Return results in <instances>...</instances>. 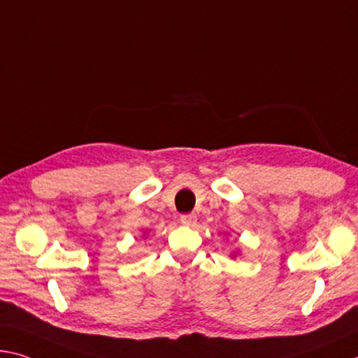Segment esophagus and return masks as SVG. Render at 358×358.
<instances>
[{"mask_svg": "<svg viewBox=\"0 0 358 358\" xmlns=\"http://www.w3.org/2000/svg\"><path fill=\"white\" fill-rule=\"evenodd\" d=\"M180 221H181V224H185V226H194L196 223H197V217L194 213H188V215H181V218H180Z\"/></svg>", "mask_w": 358, "mask_h": 358, "instance_id": "esophagus-1", "label": "esophagus"}]
</instances>
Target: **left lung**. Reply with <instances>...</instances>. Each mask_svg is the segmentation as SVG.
Segmentation results:
<instances>
[{"label":"left lung","instance_id":"1","mask_svg":"<svg viewBox=\"0 0 358 358\" xmlns=\"http://www.w3.org/2000/svg\"><path fill=\"white\" fill-rule=\"evenodd\" d=\"M236 255H237L236 252H234V253H231V257H232V258H234V257H236Z\"/></svg>","mask_w":358,"mask_h":358}]
</instances>
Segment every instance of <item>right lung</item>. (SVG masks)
I'll return each instance as SVG.
<instances>
[{
    "label": "right lung",
    "mask_w": 358,
    "mask_h": 358,
    "mask_svg": "<svg viewBox=\"0 0 358 358\" xmlns=\"http://www.w3.org/2000/svg\"><path fill=\"white\" fill-rule=\"evenodd\" d=\"M145 236H146V232H143V237H145Z\"/></svg>",
    "instance_id": "1"
}]
</instances>
